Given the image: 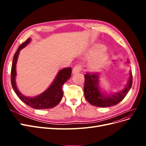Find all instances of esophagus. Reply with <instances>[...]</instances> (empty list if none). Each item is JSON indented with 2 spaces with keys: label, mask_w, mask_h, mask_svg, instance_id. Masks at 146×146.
Here are the masks:
<instances>
[{
  "label": "esophagus",
  "mask_w": 146,
  "mask_h": 146,
  "mask_svg": "<svg viewBox=\"0 0 146 146\" xmlns=\"http://www.w3.org/2000/svg\"><path fill=\"white\" fill-rule=\"evenodd\" d=\"M82 66L81 65H76L75 67H74L73 69H72V73L73 74H76V73H78L79 72H80V70L82 69Z\"/></svg>",
  "instance_id": "34e87169"
}]
</instances>
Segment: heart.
<instances>
[{
    "label": "heart",
    "mask_w": 146,
    "mask_h": 146,
    "mask_svg": "<svg viewBox=\"0 0 146 146\" xmlns=\"http://www.w3.org/2000/svg\"><path fill=\"white\" fill-rule=\"evenodd\" d=\"M106 48L102 44H98L94 46L88 52V57H94L88 63V68L91 70H98L108 62L109 55L104 52Z\"/></svg>",
    "instance_id": "b5f03b06"
}]
</instances>
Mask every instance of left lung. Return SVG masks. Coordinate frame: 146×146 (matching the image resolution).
I'll return each instance as SVG.
<instances>
[{
    "mask_svg": "<svg viewBox=\"0 0 146 146\" xmlns=\"http://www.w3.org/2000/svg\"><path fill=\"white\" fill-rule=\"evenodd\" d=\"M128 63H129L128 60ZM130 76L125 88L120 91L111 94L102 91L100 86V73H86L85 76L84 94L86 100L91 105L98 107H108L116 105L124 99L132 85V74Z\"/></svg>",
    "mask_w": 146,
    "mask_h": 146,
    "instance_id": "left-lung-1",
    "label": "left lung"
}]
</instances>
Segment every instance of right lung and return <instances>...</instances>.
<instances>
[{"instance_id":"add662e5","label":"right lung","mask_w":146,"mask_h":146,"mask_svg":"<svg viewBox=\"0 0 146 146\" xmlns=\"http://www.w3.org/2000/svg\"><path fill=\"white\" fill-rule=\"evenodd\" d=\"M30 41L31 38H29L27 39V41L21 44L13 57L11 70V82L12 87L18 98L29 107L38 110L54 108L58 105L62 99L63 95L62 86L63 84L70 77L72 69L70 68H66L60 70L49 87L41 94L35 96L33 98L23 95L19 91L16 86V63L21 50L27 46Z\"/></svg>"}]
</instances>
